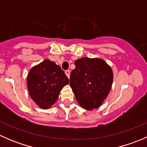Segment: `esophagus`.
<instances>
[{"label":"esophagus","instance_id":"obj_1","mask_svg":"<svg viewBox=\"0 0 147 147\" xmlns=\"http://www.w3.org/2000/svg\"><path fill=\"white\" fill-rule=\"evenodd\" d=\"M65 74H66L67 77L68 78H69V76H70V71H69V69H67V70L65 71Z\"/></svg>","mask_w":147,"mask_h":147}]
</instances>
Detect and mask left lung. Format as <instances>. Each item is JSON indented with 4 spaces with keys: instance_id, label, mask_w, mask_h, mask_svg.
I'll use <instances>...</instances> for the list:
<instances>
[{
    "instance_id": "1",
    "label": "left lung",
    "mask_w": 147,
    "mask_h": 147,
    "mask_svg": "<svg viewBox=\"0 0 147 147\" xmlns=\"http://www.w3.org/2000/svg\"><path fill=\"white\" fill-rule=\"evenodd\" d=\"M70 87L81 107L91 111L101 106L112 88L114 74L106 61L99 57L75 60Z\"/></svg>"
}]
</instances>
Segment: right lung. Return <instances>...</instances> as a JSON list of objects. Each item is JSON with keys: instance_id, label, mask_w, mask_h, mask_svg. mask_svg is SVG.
<instances>
[{"instance_id": "add662e5", "label": "right lung", "mask_w": 147, "mask_h": 147, "mask_svg": "<svg viewBox=\"0 0 147 147\" xmlns=\"http://www.w3.org/2000/svg\"><path fill=\"white\" fill-rule=\"evenodd\" d=\"M69 79L59 65L44 60L30 69L27 87L31 99L40 108L50 109L58 99L60 91Z\"/></svg>"}]
</instances>
